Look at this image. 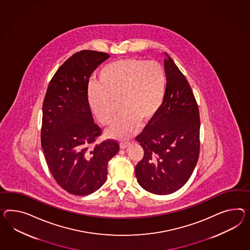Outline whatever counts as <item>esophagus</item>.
<instances>
[{
    "instance_id": "1",
    "label": "esophagus",
    "mask_w": 250,
    "mask_h": 250,
    "mask_svg": "<svg viewBox=\"0 0 250 250\" xmlns=\"http://www.w3.org/2000/svg\"><path fill=\"white\" fill-rule=\"evenodd\" d=\"M128 145H129V142H121L120 143V147L122 148V149H125L126 147H128Z\"/></svg>"
}]
</instances>
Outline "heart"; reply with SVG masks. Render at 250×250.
Masks as SVG:
<instances>
[{"label": "heart", "instance_id": "obj_1", "mask_svg": "<svg viewBox=\"0 0 250 250\" xmlns=\"http://www.w3.org/2000/svg\"><path fill=\"white\" fill-rule=\"evenodd\" d=\"M100 83H91L88 102L97 120L107 125L114 119L119 104L121 115L106 129L112 139L124 141L136 134L141 122L147 124L159 113L166 94L167 75L162 65L128 58L103 66Z\"/></svg>", "mask_w": 250, "mask_h": 250}]
</instances>
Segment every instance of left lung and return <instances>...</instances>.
Returning <instances> with one entry per match:
<instances>
[{"label": "left lung", "mask_w": 250, "mask_h": 250, "mask_svg": "<svg viewBox=\"0 0 250 250\" xmlns=\"http://www.w3.org/2000/svg\"><path fill=\"white\" fill-rule=\"evenodd\" d=\"M166 54V94L159 113L136 140L144 149L135 167L138 183L157 195L185 185L198 162L199 112L192 90L172 59Z\"/></svg>", "instance_id": "8db88e82"}]
</instances>
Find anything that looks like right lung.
Wrapping results in <instances>:
<instances>
[{
    "label": "right lung",
    "mask_w": 250,
    "mask_h": 250,
    "mask_svg": "<svg viewBox=\"0 0 250 250\" xmlns=\"http://www.w3.org/2000/svg\"><path fill=\"white\" fill-rule=\"evenodd\" d=\"M95 51L73 54L51 79L42 105V147L53 178L67 192H95L107 179L108 162L119 151L114 141L92 147L102 134L88 102L91 73L109 58Z\"/></svg>",
    "instance_id": "add662e5"
}]
</instances>
